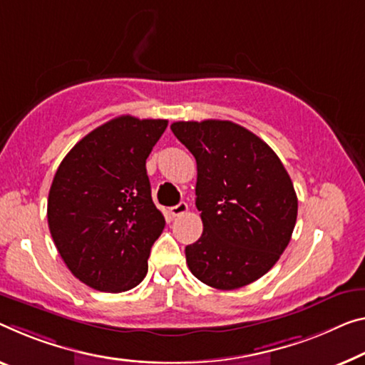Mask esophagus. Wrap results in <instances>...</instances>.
I'll return each instance as SVG.
<instances>
[{
    "label": "esophagus",
    "mask_w": 365,
    "mask_h": 365,
    "mask_svg": "<svg viewBox=\"0 0 365 365\" xmlns=\"http://www.w3.org/2000/svg\"><path fill=\"white\" fill-rule=\"evenodd\" d=\"M187 204L186 202H179L178 205H175V207H171L170 209V214L173 215V217H181V215H184L187 212Z\"/></svg>",
    "instance_id": "obj_1"
}]
</instances>
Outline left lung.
I'll use <instances>...</instances> for the list:
<instances>
[{
	"instance_id": "1",
	"label": "left lung",
	"mask_w": 365,
	"mask_h": 365,
	"mask_svg": "<svg viewBox=\"0 0 365 365\" xmlns=\"http://www.w3.org/2000/svg\"><path fill=\"white\" fill-rule=\"evenodd\" d=\"M171 130L197 163L204 232L186 246L190 272L220 290L255 282L292 237L299 207L292 179L266 142L233 122H175Z\"/></svg>"
}]
</instances>
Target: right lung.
Masks as SVG:
<instances>
[{"instance_id":"1","label":"right lung","mask_w":365,"mask_h":365,"mask_svg":"<svg viewBox=\"0 0 365 365\" xmlns=\"http://www.w3.org/2000/svg\"><path fill=\"white\" fill-rule=\"evenodd\" d=\"M165 119L120 115L83 137L61 161L47 202L48 228L73 276L101 292L142 282L165 217L151 200L147 158Z\"/></svg>"}]
</instances>
